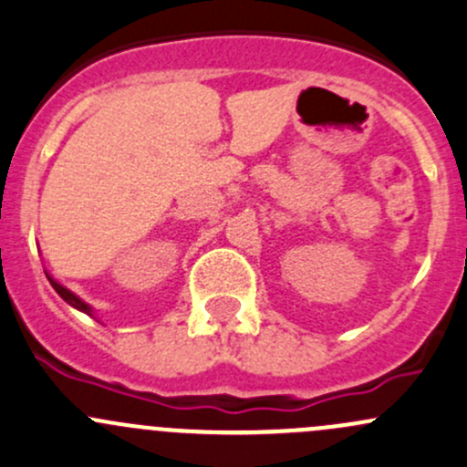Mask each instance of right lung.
Segmentation results:
<instances>
[{
	"label": "right lung",
	"mask_w": 467,
	"mask_h": 467,
	"mask_svg": "<svg viewBox=\"0 0 467 467\" xmlns=\"http://www.w3.org/2000/svg\"><path fill=\"white\" fill-rule=\"evenodd\" d=\"M47 277H49L51 286H54V289H56V294H58L60 298L65 300V303H67V305H72V307H74V309H78V312H83V314H89V317H92V307H89L88 303H83V300L78 298L77 294H72V291H69V289H65L63 285H58V282H56L54 277H51V275H47Z\"/></svg>",
	"instance_id": "right-lung-1"
}]
</instances>
